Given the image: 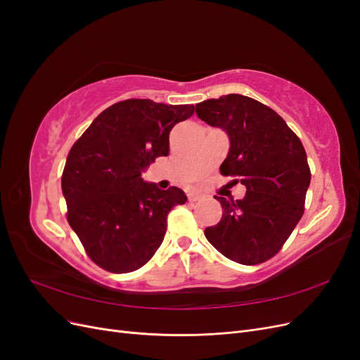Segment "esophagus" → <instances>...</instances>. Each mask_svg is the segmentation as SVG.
Listing matches in <instances>:
<instances>
[{
	"mask_svg": "<svg viewBox=\"0 0 360 360\" xmlns=\"http://www.w3.org/2000/svg\"><path fill=\"white\" fill-rule=\"evenodd\" d=\"M188 200H189L191 202H197V201H201V200H202V197H201L200 193H189Z\"/></svg>",
	"mask_w": 360,
	"mask_h": 360,
	"instance_id": "1",
	"label": "esophagus"
}]
</instances>
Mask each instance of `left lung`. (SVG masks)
Returning a JSON list of instances; mask_svg holds the SVG:
<instances>
[{
    "mask_svg": "<svg viewBox=\"0 0 360 360\" xmlns=\"http://www.w3.org/2000/svg\"><path fill=\"white\" fill-rule=\"evenodd\" d=\"M209 126L225 130L230 151L221 172L246 186L242 200L214 197L224 213L205 237L222 255L254 266L279 252L303 214L311 183L307 151L284 118L242 94L195 105Z\"/></svg>",
    "mask_w": 360,
    "mask_h": 360,
    "instance_id": "1",
    "label": "left lung"
}]
</instances>
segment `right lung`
<instances>
[{
    "mask_svg": "<svg viewBox=\"0 0 360 360\" xmlns=\"http://www.w3.org/2000/svg\"><path fill=\"white\" fill-rule=\"evenodd\" d=\"M193 105L129 99L108 108L69 151L61 177L68 221L97 266L127 274L155 255L174 205L188 200L176 186L162 191L143 172L169 153V132Z\"/></svg>",
    "mask_w": 360,
    "mask_h": 360,
    "instance_id": "obj_1",
    "label": "right lung"
}]
</instances>
